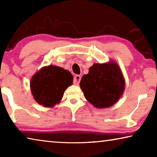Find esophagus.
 I'll return each instance as SVG.
<instances>
[{"mask_svg":"<svg viewBox=\"0 0 157 157\" xmlns=\"http://www.w3.org/2000/svg\"><path fill=\"white\" fill-rule=\"evenodd\" d=\"M80 80H81V76L79 75H77L75 76V78H74L73 83L76 85H78L79 84V82H80Z\"/></svg>","mask_w":157,"mask_h":157,"instance_id":"esophagus-1","label":"esophagus"}]
</instances>
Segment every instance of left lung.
Returning <instances> with one entry per match:
<instances>
[{"label": "left lung", "mask_w": 157, "mask_h": 157, "mask_svg": "<svg viewBox=\"0 0 157 157\" xmlns=\"http://www.w3.org/2000/svg\"><path fill=\"white\" fill-rule=\"evenodd\" d=\"M79 86L89 102L96 108L113 105L123 95L125 82L118 65L111 61L94 63L82 76Z\"/></svg>", "instance_id": "8db88e82"}]
</instances>
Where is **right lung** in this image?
Wrapping results in <instances>:
<instances>
[{
  "label": "right lung",
  "mask_w": 157,
  "mask_h": 157,
  "mask_svg": "<svg viewBox=\"0 0 157 157\" xmlns=\"http://www.w3.org/2000/svg\"><path fill=\"white\" fill-rule=\"evenodd\" d=\"M67 70L50 65L42 68L31 79L30 89L34 100L46 107H52L62 100L65 90L73 83Z\"/></svg>",
  "instance_id": "add662e5"
}]
</instances>
